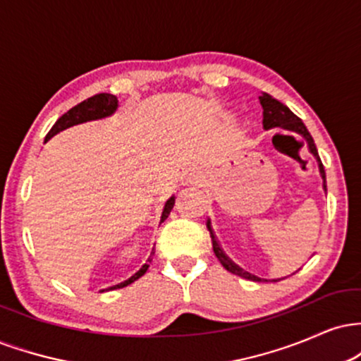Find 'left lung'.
<instances>
[{
  "label": "left lung",
  "mask_w": 361,
  "mask_h": 361,
  "mask_svg": "<svg viewBox=\"0 0 361 361\" xmlns=\"http://www.w3.org/2000/svg\"><path fill=\"white\" fill-rule=\"evenodd\" d=\"M259 103H261V106H263V127L267 128V130H268V128H273V127H281V128H285L287 132H295V134H299L300 137L305 140V144L309 146V151L312 152L314 157L317 159L319 173H321V176H322V186H324V190H326L324 166H322L321 157H319V154H317V147H316V144H314L312 135L309 134L307 127L304 126V122H302V120L297 117L293 111H290L287 105H283V103L275 100V98L270 97L268 93L261 94ZM207 229H209L210 238H212V247H214L215 256H217V259L221 261V264L224 268H226L227 271L234 273V275L241 276V279H247V280H252V281H261V279H258V276H255V275H251V273L244 271L243 268H239L238 264H234L233 261H231L226 255H224V251L221 250V246H219L217 239H215V235L212 233L210 221H207ZM273 281H279V280H273Z\"/></svg>",
  "instance_id": "1"
}]
</instances>
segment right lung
Returning a JSON list of instances; mask_svg holds the SVG:
<instances>
[{"label":"right lung","instance_id":"obj_1","mask_svg":"<svg viewBox=\"0 0 361 361\" xmlns=\"http://www.w3.org/2000/svg\"><path fill=\"white\" fill-rule=\"evenodd\" d=\"M117 106H118V100L115 94H110V93L94 94V97H91V98H88V100L78 103V105L73 106L71 110L66 111V114L62 115V117L57 120L56 123H54V127L49 130V134L45 135V142H47L51 137H54L56 134H59L61 130H64V128L78 126V123H82V122H90V120H98L103 117H109V115H111L115 110H117ZM173 205H175V197L169 198V200L166 202V205H164L163 215H161V222L166 221L169 212H171ZM152 255H154V250H152V252H151V256ZM147 261H151V258H149ZM147 268H149L147 263L142 264V268H140L137 273H134L130 279L122 281V283H118V285H114V287H110L109 290L123 288V287H127V285L134 283L135 280L140 279V276L147 271Z\"/></svg>","mask_w":361,"mask_h":361}]
</instances>
